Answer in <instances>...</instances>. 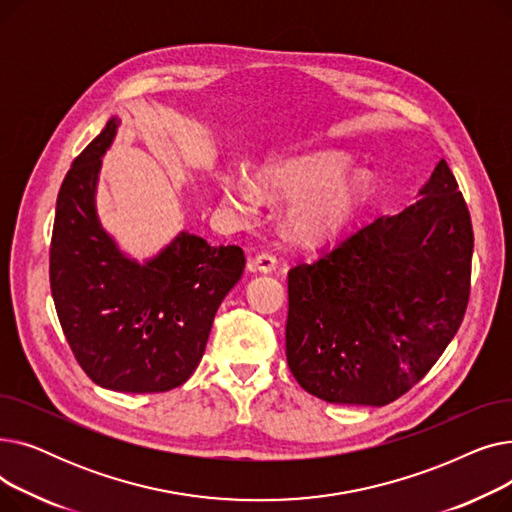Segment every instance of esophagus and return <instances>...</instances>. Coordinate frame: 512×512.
Wrapping results in <instances>:
<instances>
[{"label":"esophagus","mask_w":512,"mask_h":512,"mask_svg":"<svg viewBox=\"0 0 512 512\" xmlns=\"http://www.w3.org/2000/svg\"><path fill=\"white\" fill-rule=\"evenodd\" d=\"M276 265H278V261H276V257H274L272 253H259V255H257L255 259H251V263H249V267H251L253 272H261V274L274 272Z\"/></svg>","instance_id":"34e87169"}]
</instances>
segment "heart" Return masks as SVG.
Wrapping results in <instances>:
<instances>
[{
  "mask_svg": "<svg viewBox=\"0 0 512 512\" xmlns=\"http://www.w3.org/2000/svg\"><path fill=\"white\" fill-rule=\"evenodd\" d=\"M351 159L338 151H315L280 159L257 172L255 184L247 178H222V195L240 215H253L259 199L282 205L286 232L303 245L328 240L342 232L371 191V178L363 170L346 172Z\"/></svg>",
  "mask_w": 512,
  "mask_h": 512,
  "instance_id": "1",
  "label": "heart"
}]
</instances>
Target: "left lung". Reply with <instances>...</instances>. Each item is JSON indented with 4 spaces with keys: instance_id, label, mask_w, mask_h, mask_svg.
Masks as SVG:
<instances>
[{
    "instance_id": "1",
    "label": "left lung",
    "mask_w": 512,
    "mask_h": 512,
    "mask_svg": "<svg viewBox=\"0 0 512 512\" xmlns=\"http://www.w3.org/2000/svg\"><path fill=\"white\" fill-rule=\"evenodd\" d=\"M419 197L288 272L286 359L309 394L384 407L434 367L461 328L473 228L444 159Z\"/></svg>"
}]
</instances>
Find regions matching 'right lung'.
<instances>
[{"label": "right lung", "instance_id": "1", "mask_svg": "<svg viewBox=\"0 0 512 512\" xmlns=\"http://www.w3.org/2000/svg\"><path fill=\"white\" fill-rule=\"evenodd\" d=\"M116 128L112 118L62 182L49 247L51 297L78 365L97 386L168 392L197 369L245 253L180 232L145 263L126 257L95 209L101 157Z\"/></svg>", "mask_w": 512, "mask_h": 512}]
</instances>
